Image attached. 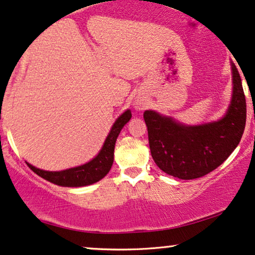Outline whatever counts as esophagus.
<instances>
[{"instance_id": "esophagus-1", "label": "esophagus", "mask_w": 255, "mask_h": 255, "mask_svg": "<svg viewBox=\"0 0 255 255\" xmlns=\"http://www.w3.org/2000/svg\"><path fill=\"white\" fill-rule=\"evenodd\" d=\"M135 105H136L135 107H136L137 109H143L144 107H146V102H143V101H137Z\"/></svg>"}]
</instances>
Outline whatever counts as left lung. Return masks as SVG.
I'll list each match as a JSON object with an SVG mask.
<instances>
[{
    "instance_id": "8db88e82",
    "label": "left lung",
    "mask_w": 255,
    "mask_h": 255,
    "mask_svg": "<svg viewBox=\"0 0 255 255\" xmlns=\"http://www.w3.org/2000/svg\"><path fill=\"white\" fill-rule=\"evenodd\" d=\"M232 73L233 98L221 120L189 127L156 112L143 113L151 157L161 170L182 180L201 178L218 168L237 148L246 125V99L234 63Z\"/></svg>"
}]
</instances>
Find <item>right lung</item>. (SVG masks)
<instances>
[{
	"label": "right lung",
	"mask_w": 255,
	"mask_h": 255,
	"mask_svg": "<svg viewBox=\"0 0 255 255\" xmlns=\"http://www.w3.org/2000/svg\"><path fill=\"white\" fill-rule=\"evenodd\" d=\"M131 112L126 111L120 118L113 125L107 138H106L104 147L100 153L92 161L86 165L69 168L61 172H47V170L38 169L36 167L27 165L29 168L36 173L38 176L48 180V181L55 183V185L63 187H82L92 183L98 182L99 180L105 178L107 173L111 170L113 161H114V147L117 138L120 134L122 127L130 120Z\"/></svg>",
	"instance_id": "add662e5"
}]
</instances>
